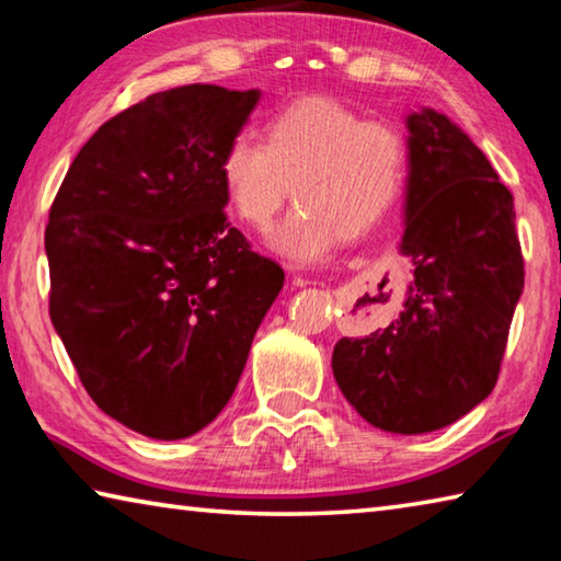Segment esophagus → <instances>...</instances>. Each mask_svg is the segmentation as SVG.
Listing matches in <instances>:
<instances>
[{
    "mask_svg": "<svg viewBox=\"0 0 561 561\" xmlns=\"http://www.w3.org/2000/svg\"><path fill=\"white\" fill-rule=\"evenodd\" d=\"M297 284H301V287H307V284H309V282H304V279H299V277H297Z\"/></svg>",
    "mask_w": 561,
    "mask_h": 561,
    "instance_id": "esophagus-1",
    "label": "esophagus"
}]
</instances>
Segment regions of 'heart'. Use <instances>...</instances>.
<instances>
[{"mask_svg": "<svg viewBox=\"0 0 561 561\" xmlns=\"http://www.w3.org/2000/svg\"><path fill=\"white\" fill-rule=\"evenodd\" d=\"M408 170L403 133L386 121H364L327 96L294 101L264 126V140L240 133L220 158V183L232 213L264 230L287 203L299 205L270 234V244L309 264L341 237L371 230L401 195Z\"/></svg>", "mask_w": 561, "mask_h": 561, "instance_id": "b5f03b06", "label": "heart"}]
</instances>
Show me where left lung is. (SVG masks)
Listing matches in <instances>:
<instances>
[{
    "mask_svg": "<svg viewBox=\"0 0 561 561\" xmlns=\"http://www.w3.org/2000/svg\"><path fill=\"white\" fill-rule=\"evenodd\" d=\"M403 237L411 262L403 311L386 329L341 339L334 378L376 428H445L497 383L525 289L515 203L468 133L435 108L411 111Z\"/></svg>",
    "mask_w": 561,
    "mask_h": 561,
    "instance_id": "8db88e82",
    "label": "left lung"
}]
</instances>
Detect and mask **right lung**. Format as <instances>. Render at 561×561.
Wrapping results in <instances>:
<instances>
[{"mask_svg":"<svg viewBox=\"0 0 561 561\" xmlns=\"http://www.w3.org/2000/svg\"><path fill=\"white\" fill-rule=\"evenodd\" d=\"M260 96L153 93L93 133L51 205V324L93 403L148 438H190L220 415L284 287L227 222L220 183Z\"/></svg>","mask_w":561,"mask_h":561,"instance_id":"right-lung-1","label":"right lung"}]
</instances>
